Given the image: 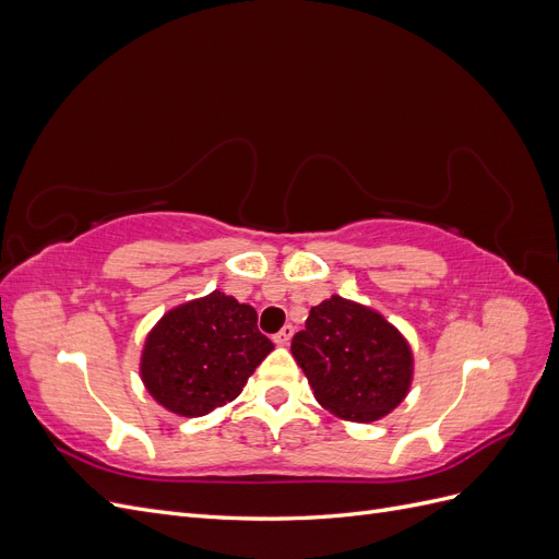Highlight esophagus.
Returning a JSON list of instances; mask_svg holds the SVG:
<instances>
[{
    "mask_svg": "<svg viewBox=\"0 0 559 559\" xmlns=\"http://www.w3.org/2000/svg\"><path fill=\"white\" fill-rule=\"evenodd\" d=\"M292 337H294V326H292V324H286L280 333H275V335H273V341H275L277 345H289Z\"/></svg>",
    "mask_w": 559,
    "mask_h": 559,
    "instance_id": "1",
    "label": "esophagus"
}]
</instances>
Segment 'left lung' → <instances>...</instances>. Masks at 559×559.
<instances>
[{
  "instance_id": "8db88e82",
  "label": "left lung",
  "mask_w": 559,
  "mask_h": 559,
  "mask_svg": "<svg viewBox=\"0 0 559 559\" xmlns=\"http://www.w3.org/2000/svg\"><path fill=\"white\" fill-rule=\"evenodd\" d=\"M292 354L317 401L349 421H376L408 394L413 352L376 310L331 296L310 310Z\"/></svg>"
}]
</instances>
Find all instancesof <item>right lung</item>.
<instances>
[{"label": "right lung", "mask_w": 559, "mask_h": 559, "mask_svg": "<svg viewBox=\"0 0 559 559\" xmlns=\"http://www.w3.org/2000/svg\"><path fill=\"white\" fill-rule=\"evenodd\" d=\"M257 319L251 306L222 292L167 312L142 352L148 394L183 417L207 415L233 401L275 347Z\"/></svg>", "instance_id": "right-lung-1"}]
</instances>
